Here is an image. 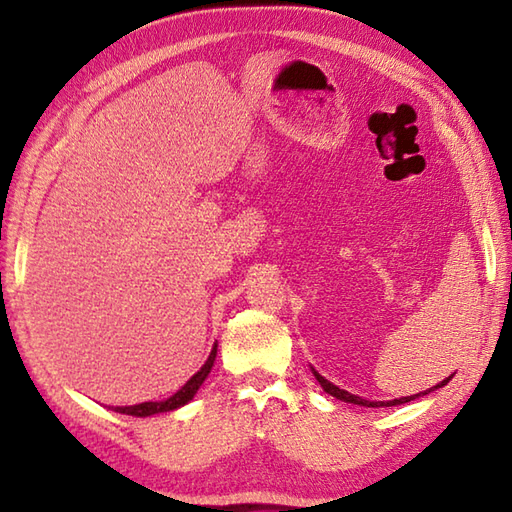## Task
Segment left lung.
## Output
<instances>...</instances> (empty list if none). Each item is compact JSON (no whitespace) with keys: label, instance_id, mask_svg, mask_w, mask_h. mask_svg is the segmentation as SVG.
I'll list each match as a JSON object with an SVG mask.
<instances>
[{"label":"left lung","instance_id":"8db88e82","mask_svg":"<svg viewBox=\"0 0 512 512\" xmlns=\"http://www.w3.org/2000/svg\"><path fill=\"white\" fill-rule=\"evenodd\" d=\"M312 374H314V378L319 380V385L323 387V391L325 394H330V396H334V398H339V400H343V402H352V405H361V407H396V405H405V402H411V400H416V398H420V396H427V394H431V391H436V389H440V387H444L449 383V380L453 378V374L449 376V378H444L442 383H438L436 387H431V389H427V391H420V394H416V396H407V398H396V400H365V398H361V396H354V394H350V391H345V389H339L336 385H332L328 378H323L319 372H314L312 369Z\"/></svg>","mask_w":512,"mask_h":512}]
</instances>
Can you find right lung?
<instances>
[{
  "mask_svg": "<svg viewBox=\"0 0 512 512\" xmlns=\"http://www.w3.org/2000/svg\"><path fill=\"white\" fill-rule=\"evenodd\" d=\"M215 354H217V345H213V350H211L209 358H206V363L200 367V372L193 374L187 383H184V387L178 389L171 398L156 400V402H140V405H132V407H114V411L127 413V416H136V418H147V416H154V413H165V411H173L182 405H187V402L193 400V396L198 394V389L204 383V378L209 376L213 361H215Z\"/></svg>",
  "mask_w": 512,
  "mask_h": 512,
  "instance_id": "add662e5",
  "label": "right lung"
}]
</instances>
